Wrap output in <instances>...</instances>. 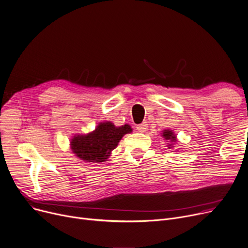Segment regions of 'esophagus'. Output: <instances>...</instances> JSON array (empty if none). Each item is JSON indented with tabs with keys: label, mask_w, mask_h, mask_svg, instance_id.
Returning <instances> with one entry per match:
<instances>
[{
	"label": "esophagus",
	"mask_w": 248,
	"mask_h": 248,
	"mask_svg": "<svg viewBox=\"0 0 248 248\" xmlns=\"http://www.w3.org/2000/svg\"><path fill=\"white\" fill-rule=\"evenodd\" d=\"M147 126H148L147 123H146V122H143L142 124H139V125L137 126V129L140 131V133H144V131L147 129Z\"/></svg>",
	"instance_id": "obj_1"
}]
</instances>
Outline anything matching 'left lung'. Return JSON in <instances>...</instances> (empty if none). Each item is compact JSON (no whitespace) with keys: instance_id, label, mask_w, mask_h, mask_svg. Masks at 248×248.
<instances>
[{"instance_id":"obj_1","label":"left lung","mask_w":248,"mask_h":248,"mask_svg":"<svg viewBox=\"0 0 248 248\" xmlns=\"http://www.w3.org/2000/svg\"><path fill=\"white\" fill-rule=\"evenodd\" d=\"M161 137L166 140H168L169 148L174 147L173 145H174V142L177 141V139H176V135L171 129H163V131L161 133Z\"/></svg>"}]
</instances>
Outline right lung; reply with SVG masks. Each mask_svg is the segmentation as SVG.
Wrapping results in <instances>:
<instances>
[{"label":"right lung","instance_id":"1","mask_svg":"<svg viewBox=\"0 0 248 248\" xmlns=\"http://www.w3.org/2000/svg\"><path fill=\"white\" fill-rule=\"evenodd\" d=\"M131 131L129 124L115 126L111 122H102L89 134L75 135L70 146L72 153L82 161L100 163L108 160L123 137Z\"/></svg>","mask_w":248,"mask_h":248}]
</instances>
